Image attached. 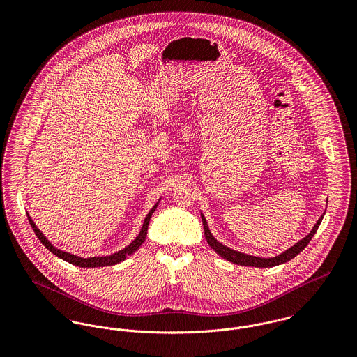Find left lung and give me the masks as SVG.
I'll return each mask as SVG.
<instances>
[{"instance_id":"8db88e82","label":"left lung","mask_w":357,"mask_h":357,"mask_svg":"<svg viewBox=\"0 0 357 357\" xmlns=\"http://www.w3.org/2000/svg\"><path fill=\"white\" fill-rule=\"evenodd\" d=\"M326 213V211H324ZM324 215V214H323ZM323 215L316 221V224L313 225L312 231L306 235L305 238H303L301 241H298L296 245H293L291 248H289L287 250H284L283 253L280 255H275V257H257V255H246V253H242V252H238V250H234L225 245H222L221 242H218L213 234L210 232L208 229V225H207V221L204 218V213H201V217H202V221H204V236H206V241L208 243V246L217 253V255H221L224 259L232 262V264H236V265H242V266H255V268H271V266H276V265H280V264H284L287 261H290L291 258H294L296 255H300L306 246L307 243L310 242V239L313 238V235L316 234L321 220H323Z\"/></svg>"}]
</instances>
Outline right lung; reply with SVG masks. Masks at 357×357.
<instances>
[{
    "mask_svg": "<svg viewBox=\"0 0 357 357\" xmlns=\"http://www.w3.org/2000/svg\"><path fill=\"white\" fill-rule=\"evenodd\" d=\"M162 198L158 199V202L153 204V208L149 211V214L146 215L144 218V222H143V227L139 232V235L128 245L125 246L122 250H118L115 253L109 255H98V257H79V255H71L68 252H64V250H60L57 248H54L52 245L51 242L48 241V238L38 229V227L36 225V222L33 221V218L30 217V214L27 213V218L30 221V225L34 231V234L37 235V238L41 241V243L51 252L56 257L73 264V265H77V266H81V268H98V266H109V265H115V264H119L122 261H125L129 255H133L135 252H137L140 249V246L144 243L146 238H147V229H149V224H150V220L153 217V213L155 211V208L158 207V204L160 202Z\"/></svg>",
    "mask_w": 357,
    "mask_h": 357,
    "instance_id": "add662e5",
    "label": "right lung"
}]
</instances>
